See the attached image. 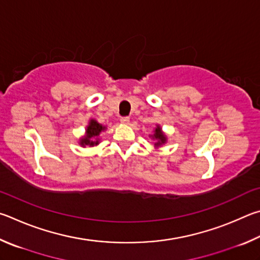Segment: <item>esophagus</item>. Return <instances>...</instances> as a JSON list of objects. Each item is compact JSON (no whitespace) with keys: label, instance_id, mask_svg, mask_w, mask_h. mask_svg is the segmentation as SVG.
Masks as SVG:
<instances>
[{"label":"esophagus","instance_id":"esophagus-1","mask_svg":"<svg viewBox=\"0 0 260 260\" xmlns=\"http://www.w3.org/2000/svg\"><path fill=\"white\" fill-rule=\"evenodd\" d=\"M121 123H123V124H129V122H130V117H127V116H124V117H121Z\"/></svg>","mask_w":260,"mask_h":260}]
</instances>
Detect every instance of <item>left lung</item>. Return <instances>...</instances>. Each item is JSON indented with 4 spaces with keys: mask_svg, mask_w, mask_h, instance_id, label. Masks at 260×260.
Segmentation results:
<instances>
[{
    "mask_svg": "<svg viewBox=\"0 0 260 260\" xmlns=\"http://www.w3.org/2000/svg\"><path fill=\"white\" fill-rule=\"evenodd\" d=\"M151 137L155 140V147H158V146H162L163 144H166L167 142V136L163 134V131L161 129L160 125H156L155 130H154V135H152Z\"/></svg>",
    "mask_w": 260,
    "mask_h": 260,
    "instance_id": "8db88e82",
    "label": "left lung"
}]
</instances>
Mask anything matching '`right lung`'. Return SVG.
Listing matches in <instances>:
<instances>
[{
	"mask_svg": "<svg viewBox=\"0 0 260 260\" xmlns=\"http://www.w3.org/2000/svg\"><path fill=\"white\" fill-rule=\"evenodd\" d=\"M106 129V126H103L100 123H98L95 120H90L89 125L85 129V135L80 139L81 146L85 147L88 146H95L99 144V135Z\"/></svg>",
	"mask_w": 260,
	"mask_h": 260,
	"instance_id": "right-lung-1",
	"label": "right lung"
}]
</instances>
